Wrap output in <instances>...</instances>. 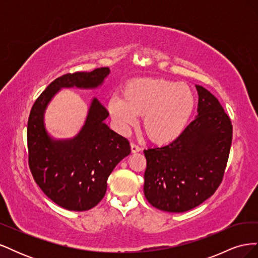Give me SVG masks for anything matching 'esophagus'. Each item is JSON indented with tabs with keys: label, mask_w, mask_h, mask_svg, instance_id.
<instances>
[{
	"label": "esophagus",
	"mask_w": 258,
	"mask_h": 258,
	"mask_svg": "<svg viewBox=\"0 0 258 258\" xmlns=\"http://www.w3.org/2000/svg\"><path fill=\"white\" fill-rule=\"evenodd\" d=\"M141 150H142L141 146H139L136 143H131V152L132 153H138V152H140Z\"/></svg>",
	"instance_id": "34e87169"
}]
</instances>
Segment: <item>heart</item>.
Here are the masks:
<instances>
[{"instance_id": "heart-1", "label": "heart", "mask_w": 258, "mask_h": 258, "mask_svg": "<svg viewBox=\"0 0 258 258\" xmlns=\"http://www.w3.org/2000/svg\"><path fill=\"white\" fill-rule=\"evenodd\" d=\"M195 96L188 85L165 79H138L123 87L122 97L114 95L107 110L121 130L143 115V128L152 141L170 142L186 127L194 111Z\"/></svg>"}]
</instances>
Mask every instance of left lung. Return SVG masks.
I'll use <instances>...</instances> for the list:
<instances>
[{"label":"left lung","mask_w":258,"mask_h":258,"mask_svg":"<svg viewBox=\"0 0 258 258\" xmlns=\"http://www.w3.org/2000/svg\"><path fill=\"white\" fill-rule=\"evenodd\" d=\"M198 115L173 142L144 150V195L166 212L198 207L223 181L232 141V124L218 100L196 85Z\"/></svg>","instance_id":"left-lung-1"}]
</instances>
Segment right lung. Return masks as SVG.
<instances>
[{"label": "right lung", "mask_w": 258, "mask_h": 258, "mask_svg": "<svg viewBox=\"0 0 258 258\" xmlns=\"http://www.w3.org/2000/svg\"><path fill=\"white\" fill-rule=\"evenodd\" d=\"M108 73L105 67L62 75L47 86L31 108L27 128L30 171L46 196L67 210H90L102 200L107 177L130 154V144L104 123L108 112L98 99L92 100L80 134L67 141L48 137L43 121L45 108L60 88H96Z\"/></svg>", "instance_id": "right-lung-1"}]
</instances>
